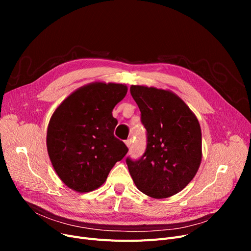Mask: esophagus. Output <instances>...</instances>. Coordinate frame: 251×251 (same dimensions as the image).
Returning a JSON list of instances; mask_svg holds the SVG:
<instances>
[{
  "instance_id": "1",
  "label": "esophagus",
  "mask_w": 251,
  "mask_h": 251,
  "mask_svg": "<svg viewBox=\"0 0 251 251\" xmlns=\"http://www.w3.org/2000/svg\"><path fill=\"white\" fill-rule=\"evenodd\" d=\"M125 144H126V147H127L128 149H130V147H131V140H130V139H127V140L125 141Z\"/></svg>"
}]
</instances>
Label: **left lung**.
Listing matches in <instances>:
<instances>
[{
    "instance_id": "8db88e82",
    "label": "left lung",
    "mask_w": 251,
    "mask_h": 251,
    "mask_svg": "<svg viewBox=\"0 0 251 251\" xmlns=\"http://www.w3.org/2000/svg\"><path fill=\"white\" fill-rule=\"evenodd\" d=\"M131 96L148 131L138 161L126 160L136 187L152 199H167L185 188L200 169L201 129L188 105L173 91L131 85Z\"/></svg>"
}]
</instances>
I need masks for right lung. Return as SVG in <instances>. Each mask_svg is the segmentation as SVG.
I'll list each match as a JSON object with an SVG mask.
<instances>
[{"label":"right lung","instance_id":"right-lung-1","mask_svg":"<svg viewBox=\"0 0 251 251\" xmlns=\"http://www.w3.org/2000/svg\"><path fill=\"white\" fill-rule=\"evenodd\" d=\"M127 86L95 81L66 98L52 113L47 131V149L55 172L76 192L100 187L112 168L128 151L114 136L118 123L113 109Z\"/></svg>","mask_w":251,"mask_h":251}]
</instances>
